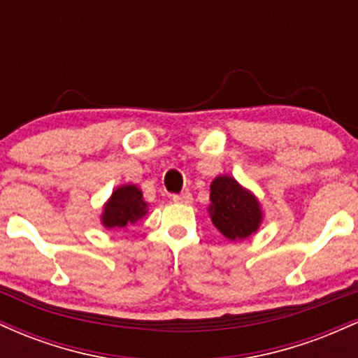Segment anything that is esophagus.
Instances as JSON below:
<instances>
[{
    "mask_svg": "<svg viewBox=\"0 0 358 358\" xmlns=\"http://www.w3.org/2000/svg\"><path fill=\"white\" fill-rule=\"evenodd\" d=\"M173 202L188 205V203L193 202V196L188 192H185V193H180V195H173Z\"/></svg>",
    "mask_w": 358,
    "mask_h": 358,
    "instance_id": "1",
    "label": "esophagus"
}]
</instances>
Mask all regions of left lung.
I'll list each match as a JSON object with an SVG mask.
<instances>
[{
	"mask_svg": "<svg viewBox=\"0 0 358 358\" xmlns=\"http://www.w3.org/2000/svg\"><path fill=\"white\" fill-rule=\"evenodd\" d=\"M208 213L222 236L229 241L248 239L257 232L262 222V210L257 199L236 178L220 175L210 185Z\"/></svg>",
	"mask_w": 358,
	"mask_h": 358,
	"instance_id": "8db88e82",
	"label": "left lung"
}]
</instances>
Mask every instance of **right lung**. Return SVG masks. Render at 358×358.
<instances>
[{
  "label": "right lung",
  "instance_id": "obj_1",
  "mask_svg": "<svg viewBox=\"0 0 358 358\" xmlns=\"http://www.w3.org/2000/svg\"><path fill=\"white\" fill-rule=\"evenodd\" d=\"M148 203L136 185H122L113 192L102 210L101 222L108 229H122L146 215Z\"/></svg>",
  "mask_w": 358,
  "mask_h": 358
}]
</instances>
